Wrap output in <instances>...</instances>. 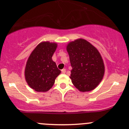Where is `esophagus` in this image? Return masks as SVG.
Segmentation results:
<instances>
[{
	"mask_svg": "<svg viewBox=\"0 0 129 129\" xmlns=\"http://www.w3.org/2000/svg\"><path fill=\"white\" fill-rule=\"evenodd\" d=\"M66 69H63L61 70V72L63 74H65V73H66Z\"/></svg>",
	"mask_w": 129,
	"mask_h": 129,
	"instance_id": "34e87169",
	"label": "esophagus"
}]
</instances>
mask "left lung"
<instances>
[{
    "mask_svg": "<svg viewBox=\"0 0 129 129\" xmlns=\"http://www.w3.org/2000/svg\"><path fill=\"white\" fill-rule=\"evenodd\" d=\"M67 51L72 68L70 78L74 85L81 92L94 89L104 74V63L98 50L80 39L68 44Z\"/></svg>",
    "mask_w": 129,
    "mask_h": 129,
    "instance_id": "8db88e82",
    "label": "left lung"
}]
</instances>
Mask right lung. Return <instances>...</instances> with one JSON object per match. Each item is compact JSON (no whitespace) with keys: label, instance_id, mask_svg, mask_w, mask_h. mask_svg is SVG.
Returning <instances> with one entry per match:
<instances>
[{"label":"right lung","instance_id":"add662e5","mask_svg":"<svg viewBox=\"0 0 129 129\" xmlns=\"http://www.w3.org/2000/svg\"><path fill=\"white\" fill-rule=\"evenodd\" d=\"M57 46V43L42 42L29 57L25 71V79L28 85L36 91L49 90L61 72L52 60Z\"/></svg>","mask_w":129,"mask_h":129}]
</instances>
